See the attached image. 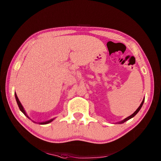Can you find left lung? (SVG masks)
I'll list each match as a JSON object with an SVG mask.
<instances>
[{"instance_id":"obj_1","label":"left lung","mask_w":161,"mask_h":161,"mask_svg":"<svg viewBox=\"0 0 161 161\" xmlns=\"http://www.w3.org/2000/svg\"><path fill=\"white\" fill-rule=\"evenodd\" d=\"M143 102H144V99H143V101H142V103H141V104H140V106L138 107V108L136 109V111H135L134 112V113H133L131 115H130L129 117H126V119H125L123 121H121L119 123H125V121H128L129 119H131V118L132 117H134L135 115H136V114H137V113L140 111V109H141V108H142V105H143Z\"/></svg>"}]
</instances>
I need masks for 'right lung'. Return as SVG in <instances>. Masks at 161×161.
Returning <instances> with one entry per match:
<instances>
[{
  "label": "right lung",
  "instance_id": "obj_1",
  "mask_svg": "<svg viewBox=\"0 0 161 161\" xmlns=\"http://www.w3.org/2000/svg\"><path fill=\"white\" fill-rule=\"evenodd\" d=\"M15 99H16V101H17V103H18V106H19V109L25 115H26L28 118H29V117L27 115V114H26V113H25V110H24V109H23V107L22 106V105H21V103H20V101L19 100V99H18V97H17V95H16V93L15 94ZM53 119H51V120H49V121H46V122H43V123H40V124H47V123H50V122H52V121H53Z\"/></svg>",
  "mask_w": 161,
  "mask_h": 161
}]
</instances>
